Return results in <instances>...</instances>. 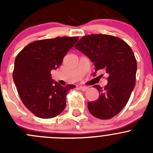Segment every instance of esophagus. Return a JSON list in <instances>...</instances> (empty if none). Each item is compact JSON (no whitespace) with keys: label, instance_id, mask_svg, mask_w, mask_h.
<instances>
[{"label":"esophagus","instance_id":"esophagus-1","mask_svg":"<svg viewBox=\"0 0 153 153\" xmlns=\"http://www.w3.org/2000/svg\"><path fill=\"white\" fill-rule=\"evenodd\" d=\"M79 89H81V91H86V89H88L87 86H79Z\"/></svg>","mask_w":153,"mask_h":153}]
</instances>
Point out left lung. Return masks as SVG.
<instances>
[{"label": "left lung", "instance_id": "1", "mask_svg": "<svg viewBox=\"0 0 153 153\" xmlns=\"http://www.w3.org/2000/svg\"><path fill=\"white\" fill-rule=\"evenodd\" d=\"M75 48L90 59L95 72L104 69L109 75L104 88L94 85L99 97L87 106L95 118L110 119L124 109L135 87L137 62L133 52L121 38L103 34L82 37Z\"/></svg>", "mask_w": 153, "mask_h": 153}]
</instances>
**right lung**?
<instances>
[{"label":"right lung","mask_w":153,"mask_h":153,"mask_svg":"<svg viewBox=\"0 0 153 153\" xmlns=\"http://www.w3.org/2000/svg\"><path fill=\"white\" fill-rule=\"evenodd\" d=\"M78 37H58L35 41L16 56L13 80L23 104L41 118H52L64 111L66 96L75 86L60 85L51 78V70L61 65Z\"/></svg>","instance_id":"1"}]
</instances>
